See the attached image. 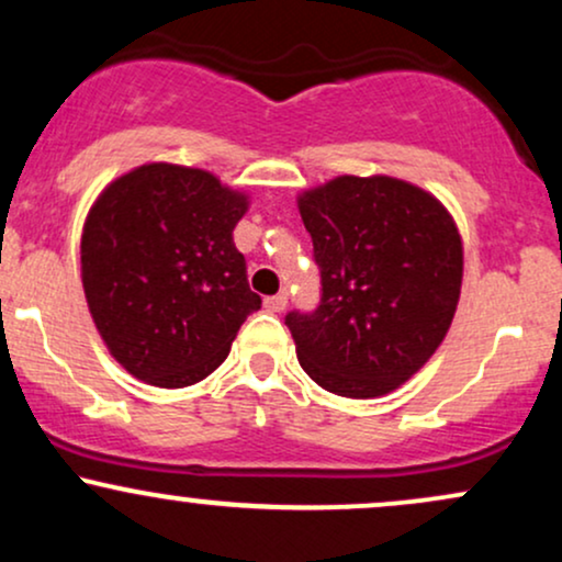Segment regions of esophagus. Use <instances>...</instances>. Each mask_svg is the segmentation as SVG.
Returning <instances> with one entry per match:
<instances>
[{
    "instance_id": "34e87169",
    "label": "esophagus",
    "mask_w": 562,
    "mask_h": 562,
    "mask_svg": "<svg viewBox=\"0 0 562 562\" xmlns=\"http://www.w3.org/2000/svg\"><path fill=\"white\" fill-rule=\"evenodd\" d=\"M285 306H288V295H285V293L269 295V299L263 301V308H267V312H272V314L285 312Z\"/></svg>"
}]
</instances>
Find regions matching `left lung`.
I'll list each match as a JSON object with an SVG mask.
<instances>
[{"label":"left lung","mask_w":562,"mask_h":562,"mask_svg":"<svg viewBox=\"0 0 562 562\" xmlns=\"http://www.w3.org/2000/svg\"><path fill=\"white\" fill-rule=\"evenodd\" d=\"M322 299L285 325L314 383L346 398L396 391L447 338L462 237L430 192L393 177H335L299 195Z\"/></svg>","instance_id":"1"}]
</instances>
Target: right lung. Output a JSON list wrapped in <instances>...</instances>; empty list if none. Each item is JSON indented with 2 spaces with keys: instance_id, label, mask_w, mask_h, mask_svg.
Returning a JSON list of instances; mask_svg holds the SVG:
<instances>
[{
  "instance_id": "1",
  "label": "right lung",
  "mask_w": 562,
  "mask_h": 562,
  "mask_svg": "<svg viewBox=\"0 0 562 562\" xmlns=\"http://www.w3.org/2000/svg\"><path fill=\"white\" fill-rule=\"evenodd\" d=\"M245 211V192L177 164L137 166L94 200L81 235L83 295L128 375L184 389L227 359L261 308L232 240Z\"/></svg>"
}]
</instances>
